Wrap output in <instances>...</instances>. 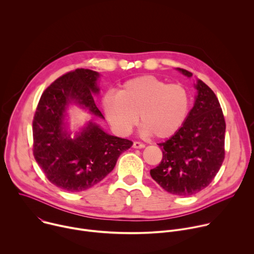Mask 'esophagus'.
Segmentation results:
<instances>
[{"label": "esophagus", "instance_id": "obj_1", "mask_svg": "<svg viewBox=\"0 0 254 254\" xmlns=\"http://www.w3.org/2000/svg\"><path fill=\"white\" fill-rule=\"evenodd\" d=\"M132 147L134 149H142V148H144V143H142L140 141H133Z\"/></svg>", "mask_w": 254, "mask_h": 254}]
</instances>
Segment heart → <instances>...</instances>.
Here are the masks:
<instances>
[{"instance_id":"obj_1","label":"heart","mask_w":254,"mask_h":254,"mask_svg":"<svg viewBox=\"0 0 254 254\" xmlns=\"http://www.w3.org/2000/svg\"><path fill=\"white\" fill-rule=\"evenodd\" d=\"M101 106L108 123L121 134L128 133L139 116L144 134L167 138L186 122L191 95L181 84H169L155 76H141L126 81L118 92H106Z\"/></svg>"}]
</instances>
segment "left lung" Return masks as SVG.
<instances>
[{"mask_svg": "<svg viewBox=\"0 0 254 254\" xmlns=\"http://www.w3.org/2000/svg\"><path fill=\"white\" fill-rule=\"evenodd\" d=\"M188 77L190 71L178 68ZM189 116L171 138L158 143L163 159L151 176L167 192L187 197L210 185L225 158L226 124L222 108L212 89L203 81Z\"/></svg>", "mask_w": 254, "mask_h": 254, "instance_id": "obj_1", "label": "left lung"}]
</instances>
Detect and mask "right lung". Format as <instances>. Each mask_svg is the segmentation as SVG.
I'll return each instance as SVG.
<instances>
[{"label": "right lung", "instance_id": "obj_1", "mask_svg": "<svg viewBox=\"0 0 254 254\" xmlns=\"http://www.w3.org/2000/svg\"><path fill=\"white\" fill-rule=\"evenodd\" d=\"M97 77L90 69L67 72L44 90L34 115V158L50 183L68 192H81L99 183L132 144L92 123L73 138L64 130L65 108L71 101L103 118L91 94L98 92Z\"/></svg>", "mask_w": 254, "mask_h": 254}]
</instances>
